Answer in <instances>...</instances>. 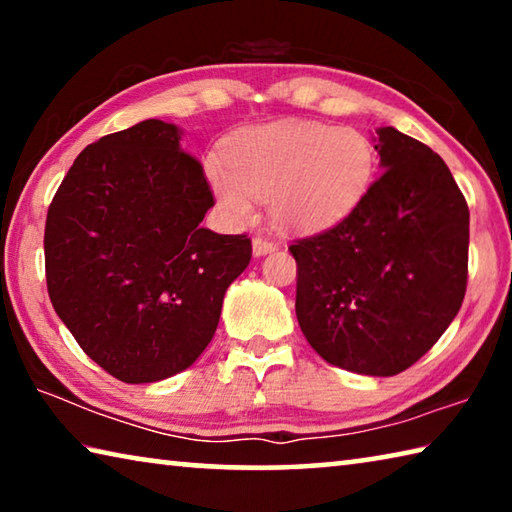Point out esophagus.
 Here are the masks:
<instances>
[{"label":"esophagus","mask_w":512,"mask_h":512,"mask_svg":"<svg viewBox=\"0 0 512 512\" xmlns=\"http://www.w3.org/2000/svg\"><path fill=\"white\" fill-rule=\"evenodd\" d=\"M277 246L273 244V241H268V239H264V237H255L253 239V255L255 257H262V255H268V253H273Z\"/></svg>","instance_id":"34e87169"}]
</instances>
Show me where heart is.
<instances>
[{
  "label": "heart",
  "mask_w": 512,
  "mask_h": 512,
  "mask_svg": "<svg viewBox=\"0 0 512 512\" xmlns=\"http://www.w3.org/2000/svg\"><path fill=\"white\" fill-rule=\"evenodd\" d=\"M203 169L232 219H248L255 198H268L275 225L311 232L361 203L375 173V149L354 128L284 119L237 133L228 158L210 153Z\"/></svg>",
  "instance_id": "1"
}]
</instances>
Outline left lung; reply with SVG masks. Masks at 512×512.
I'll return each instance as SVG.
<instances>
[{
	"label": "left lung",
	"mask_w": 512,
	"mask_h": 512,
	"mask_svg": "<svg viewBox=\"0 0 512 512\" xmlns=\"http://www.w3.org/2000/svg\"><path fill=\"white\" fill-rule=\"evenodd\" d=\"M379 178L341 223L289 246L302 334L332 366L393 377L433 348L465 298L470 210L427 144L377 128Z\"/></svg>",
	"instance_id": "8db88e82"
}]
</instances>
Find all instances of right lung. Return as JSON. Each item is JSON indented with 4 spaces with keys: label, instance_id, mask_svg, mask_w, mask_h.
I'll return each mask as SVG.
<instances>
[{
    "label": "right lung",
    "instance_id": "obj_1",
    "mask_svg": "<svg viewBox=\"0 0 512 512\" xmlns=\"http://www.w3.org/2000/svg\"><path fill=\"white\" fill-rule=\"evenodd\" d=\"M180 135L144 119L85 146L47 212L51 305L83 352L126 384L192 366L253 257L246 235L201 228L214 196Z\"/></svg>",
    "mask_w": 512,
    "mask_h": 512
}]
</instances>
